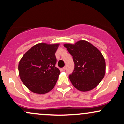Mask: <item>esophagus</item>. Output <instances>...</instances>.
Returning a JSON list of instances; mask_svg holds the SVG:
<instances>
[{
  "label": "esophagus",
  "instance_id": "esophagus-1",
  "mask_svg": "<svg viewBox=\"0 0 124 124\" xmlns=\"http://www.w3.org/2000/svg\"><path fill=\"white\" fill-rule=\"evenodd\" d=\"M65 70H66V67H63V68H61V71H65Z\"/></svg>",
  "mask_w": 124,
  "mask_h": 124
}]
</instances>
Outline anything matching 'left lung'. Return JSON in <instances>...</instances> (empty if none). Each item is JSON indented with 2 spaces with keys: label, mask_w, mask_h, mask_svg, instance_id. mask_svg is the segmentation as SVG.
<instances>
[{
  "label": "left lung",
  "mask_w": 124,
  "mask_h": 124,
  "mask_svg": "<svg viewBox=\"0 0 124 124\" xmlns=\"http://www.w3.org/2000/svg\"><path fill=\"white\" fill-rule=\"evenodd\" d=\"M64 47L72 56L74 68L69 79L77 89L83 92L93 89L100 83L106 72V62L98 48L83 40Z\"/></svg>",
  "instance_id": "left-lung-1"
}]
</instances>
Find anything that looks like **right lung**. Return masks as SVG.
<instances>
[{"mask_svg":"<svg viewBox=\"0 0 124 124\" xmlns=\"http://www.w3.org/2000/svg\"><path fill=\"white\" fill-rule=\"evenodd\" d=\"M59 45L37 44L20 61L19 76L24 85L32 92L44 94L54 87L60 74L55 66L57 61L55 53Z\"/></svg>","mask_w":124,"mask_h":124,"instance_id":"add662e5","label":"right lung"}]
</instances>
